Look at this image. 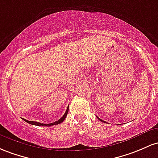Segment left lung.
Masks as SVG:
<instances>
[{"mask_svg":"<svg viewBox=\"0 0 158 158\" xmlns=\"http://www.w3.org/2000/svg\"><path fill=\"white\" fill-rule=\"evenodd\" d=\"M97 118H98V119H99V120H100V121H101V122H104V123H106V122L103 121V120H102V119H101V118H99L98 117V116H97Z\"/></svg>","mask_w":158,"mask_h":158,"instance_id":"left-lung-1","label":"left lung"}]
</instances>
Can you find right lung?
Listing matches in <instances>:
<instances>
[{"mask_svg":"<svg viewBox=\"0 0 158 158\" xmlns=\"http://www.w3.org/2000/svg\"><path fill=\"white\" fill-rule=\"evenodd\" d=\"M68 112H69V106L68 107H67L66 109V111H65L64 115H63V116H62L61 118H60L59 120H57V121L53 122V123H49V124H43V123H40V122H34V121H28V120H26L24 119V118H23V120H24L26 122H27V123L29 124H31V125H37V126H51V125H58V124H60L62 122H63L65 120V117H66L67 114H68Z\"/></svg>","mask_w":158,"mask_h":158,"instance_id":"right-lung-1","label":"right lung"}]
</instances>
